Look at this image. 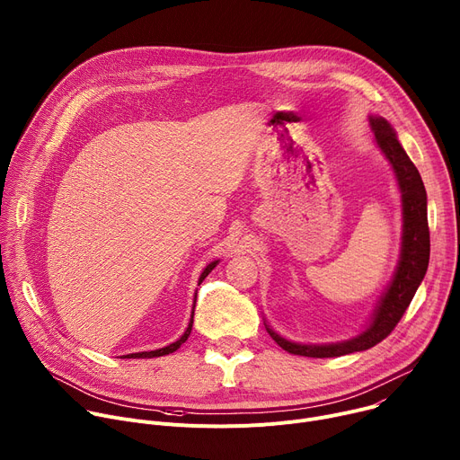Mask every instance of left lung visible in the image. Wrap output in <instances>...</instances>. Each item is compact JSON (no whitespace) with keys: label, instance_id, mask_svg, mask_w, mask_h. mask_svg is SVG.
<instances>
[{"label":"left lung","instance_id":"obj_1","mask_svg":"<svg viewBox=\"0 0 460 460\" xmlns=\"http://www.w3.org/2000/svg\"><path fill=\"white\" fill-rule=\"evenodd\" d=\"M376 144L389 161L402 193V252L396 272L384 292L369 327L356 338L327 345H305L281 338L267 327L272 340L290 354L309 358H334L350 352L375 347L391 334L422 283L429 263V228H428V197L417 166L407 157L391 124L382 117H369Z\"/></svg>","mask_w":460,"mask_h":460}]
</instances>
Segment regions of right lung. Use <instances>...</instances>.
Returning <instances> with one entry per match:
<instances>
[{"mask_svg":"<svg viewBox=\"0 0 460 460\" xmlns=\"http://www.w3.org/2000/svg\"><path fill=\"white\" fill-rule=\"evenodd\" d=\"M219 261H212L207 269L202 270V274H200V278H199V285L202 283V279L207 278L214 269H216V265H217ZM193 309H195V303H193ZM191 325H193V311H191V318H190V323H188V329L184 331V334L177 340V341H173V343H170V345H166V347H163V349H157V350H144V352H133V354H126L124 358H155V356H164V354H170V352H173V350H177L186 340H188V336H190V332H191Z\"/></svg>","mask_w":460,"mask_h":460,"instance_id":"add662e5","label":"right lung"}]
</instances>
